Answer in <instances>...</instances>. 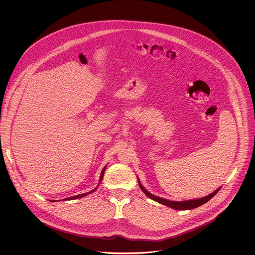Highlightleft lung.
Returning <instances> with one entry per match:
<instances>
[{"mask_svg":"<svg viewBox=\"0 0 255 255\" xmlns=\"http://www.w3.org/2000/svg\"><path fill=\"white\" fill-rule=\"evenodd\" d=\"M138 184H139L141 190L145 193L149 198H151V199H153V200H155V201H157V202H159V203H161L163 205H166L168 207L176 209V210H190V209L199 207L202 204H204L207 201H209L214 195H216V193L218 192L220 188H221V187H219L218 189H216L215 191H213L209 195H207L205 197H202V198L192 199V200H185V201H171V200H168V199L161 198L159 196H155L154 194H151L149 191H147L145 188L143 187V185L141 184V182H139V180H138Z\"/></svg>","mask_w":255,"mask_h":255,"instance_id":"1","label":"left lung"}]
</instances>
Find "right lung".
<instances>
[{
  "label": "right lung",
  "instance_id": "obj_1",
  "mask_svg": "<svg viewBox=\"0 0 255 255\" xmlns=\"http://www.w3.org/2000/svg\"><path fill=\"white\" fill-rule=\"evenodd\" d=\"M105 170H106V166L103 168V170H102V172H101V175H100V179H99V183L102 182V180H103V177H104V172H105ZM99 183H98L97 187L99 186ZM97 187H96V188H94L93 190L89 191V192H85V193H81V194H78V195H74V196H72V197H68V198H66V199H64V200H73V199H76V198H81V197H84L85 195H87V194H90V193H92L93 191H95V190L97 189ZM54 201H55V200H54Z\"/></svg>",
  "mask_w": 255,
  "mask_h": 255
}]
</instances>
